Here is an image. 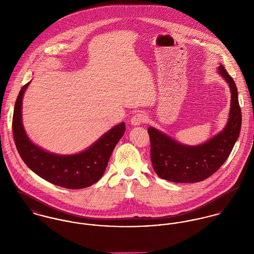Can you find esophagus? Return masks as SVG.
I'll return each mask as SVG.
<instances>
[{
  "mask_svg": "<svg viewBox=\"0 0 254 254\" xmlns=\"http://www.w3.org/2000/svg\"><path fill=\"white\" fill-rule=\"evenodd\" d=\"M145 119H146V117H145V113L139 111V112H136V113L132 116L130 122H131V124L134 125V126H139V125H141L142 123L145 122Z\"/></svg>",
  "mask_w": 254,
  "mask_h": 254,
  "instance_id": "obj_1",
  "label": "esophagus"
}]
</instances>
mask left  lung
I'll use <instances>...</instances> for the list:
<instances>
[{"label": "left lung", "mask_w": 254, "mask_h": 254, "mask_svg": "<svg viewBox=\"0 0 254 254\" xmlns=\"http://www.w3.org/2000/svg\"><path fill=\"white\" fill-rule=\"evenodd\" d=\"M217 72L227 82L231 92L229 118L220 133L203 144L188 145L154 127H148L150 159L160 178L174 183L203 181L215 173L230 155L240 135L242 111L235 81L222 64L218 66Z\"/></svg>", "instance_id": "left-lung-1"}]
</instances>
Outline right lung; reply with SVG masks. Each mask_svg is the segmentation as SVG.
I'll use <instances>...</instances> for the list:
<instances>
[{"mask_svg":"<svg viewBox=\"0 0 254 254\" xmlns=\"http://www.w3.org/2000/svg\"><path fill=\"white\" fill-rule=\"evenodd\" d=\"M30 83L21 88L12 117L13 139L22 160L39 177L63 188L83 189L97 183L105 173L115 145L124 135L125 123L115 125L81 152L57 154L45 150L28 138L22 124V100Z\"/></svg>","mask_w":254,"mask_h":254,"instance_id":"right-lung-1","label":"right lung"}]
</instances>
